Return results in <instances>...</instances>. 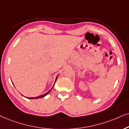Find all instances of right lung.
Segmentation results:
<instances>
[{
	"instance_id": "right-lung-1",
	"label": "right lung",
	"mask_w": 129,
	"mask_h": 129,
	"mask_svg": "<svg viewBox=\"0 0 129 129\" xmlns=\"http://www.w3.org/2000/svg\"><path fill=\"white\" fill-rule=\"evenodd\" d=\"M58 75L57 76H56V78H55V82H54V85H53V86H52V88H51L50 89V90H49L47 92H46L45 94H42V95H39V96H38V97H26V98H27V99H40V98L44 97L45 96H46V95H48V94L49 92L51 91V90H52L53 87H54V85H55V82L56 81V80H57V77H58ZM12 84H13V82H12ZM22 96H23V95H22ZM23 97H25V96H23Z\"/></svg>"
}]
</instances>
